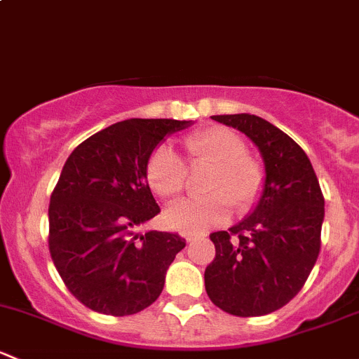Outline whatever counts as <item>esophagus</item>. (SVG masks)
Returning <instances> with one entry per match:
<instances>
[{
  "mask_svg": "<svg viewBox=\"0 0 359 359\" xmlns=\"http://www.w3.org/2000/svg\"><path fill=\"white\" fill-rule=\"evenodd\" d=\"M184 236H186L187 243H193V241H196V240H203V238H205V234H193V233H186V234H184Z\"/></svg>",
  "mask_w": 359,
  "mask_h": 359,
  "instance_id": "esophagus-1",
  "label": "esophagus"
}]
</instances>
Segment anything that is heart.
Instances as JSON below:
<instances>
[{"label":"heart","mask_w":359,"mask_h":359,"mask_svg":"<svg viewBox=\"0 0 359 359\" xmlns=\"http://www.w3.org/2000/svg\"><path fill=\"white\" fill-rule=\"evenodd\" d=\"M187 156L194 165L212 166L206 179V198L186 200L166 210V222L186 233L201 234L231 217V205L247 212L259 200L264 187V168L245 154L240 135L224 126L203 130L186 139ZM187 170L170 147L161 146L147 161V182L161 198L172 200L184 191Z\"/></svg>","instance_id":"1"}]
</instances>
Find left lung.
<instances>
[{
    "mask_svg": "<svg viewBox=\"0 0 359 359\" xmlns=\"http://www.w3.org/2000/svg\"><path fill=\"white\" fill-rule=\"evenodd\" d=\"M212 119L255 144L266 179L250 215L229 231L210 234L215 259L205 271V288L233 316H264L290 302L316 264L323 194L307 154L280 128L247 112Z\"/></svg>",
    "mask_w": 359,
    "mask_h": 359,
    "instance_id": "obj_1",
    "label": "left lung"
}]
</instances>
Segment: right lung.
<instances>
[{
	"label": "right lung",
	"instance_id": "right-lung-1",
	"mask_svg": "<svg viewBox=\"0 0 359 359\" xmlns=\"http://www.w3.org/2000/svg\"><path fill=\"white\" fill-rule=\"evenodd\" d=\"M193 123L125 119L88 137L67 158L50 198L48 247L69 292L92 311L128 316L161 293L186 240L137 233L159 213L147 161L166 137Z\"/></svg>",
	"mask_w": 359,
	"mask_h": 359
}]
</instances>
